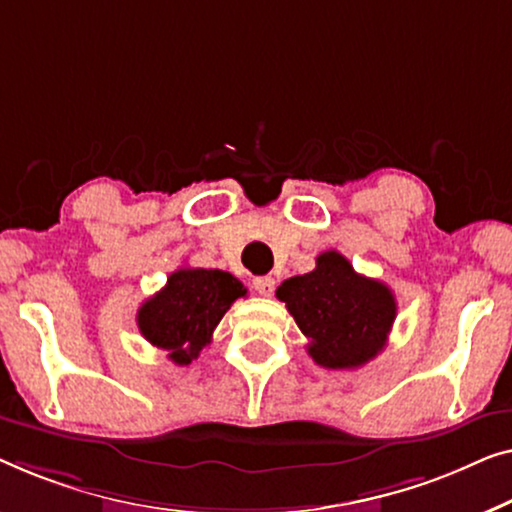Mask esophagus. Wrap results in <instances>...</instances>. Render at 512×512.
<instances>
[{
	"label": "esophagus",
	"instance_id": "esophagus-1",
	"mask_svg": "<svg viewBox=\"0 0 512 512\" xmlns=\"http://www.w3.org/2000/svg\"><path fill=\"white\" fill-rule=\"evenodd\" d=\"M253 287L257 294H262V297H271L273 290H276V280H273L271 276H257L253 280Z\"/></svg>",
	"mask_w": 512,
	"mask_h": 512
}]
</instances>
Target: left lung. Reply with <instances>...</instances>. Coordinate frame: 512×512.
Returning a JSON list of instances; mask_svg holds the SVG:
<instances>
[{
  "label": "left lung",
  "instance_id": "left-lung-1",
  "mask_svg": "<svg viewBox=\"0 0 512 512\" xmlns=\"http://www.w3.org/2000/svg\"><path fill=\"white\" fill-rule=\"evenodd\" d=\"M308 338V355L325 369H359L385 348L397 301L380 280L359 276L336 250L315 259V269L287 278L276 290Z\"/></svg>",
  "mask_w": 512,
  "mask_h": 512
}]
</instances>
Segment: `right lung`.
Segmentation results:
<instances>
[{
  "mask_svg": "<svg viewBox=\"0 0 512 512\" xmlns=\"http://www.w3.org/2000/svg\"><path fill=\"white\" fill-rule=\"evenodd\" d=\"M248 290L220 269H178L155 297L141 304L136 322L143 338L169 352L178 366L192 364L211 343L213 329Z\"/></svg>",
  "mask_w": 512,
  "mask_h": 512,
  "instance_id": "right-lung-1",
  "label": "right lung"
}]
</instances>
